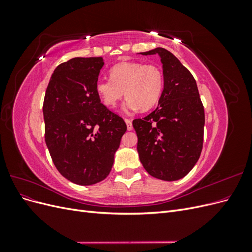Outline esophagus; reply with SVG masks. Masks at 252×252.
<instances>
[{
  "instance_id": "obj_1",
  "label": "esophagus",
  "mask_w": 252,
  "mask_h": 252,
  "mask_svg": "<svg viewBox=\"0 0 252 252\" xmlns=\"http://www.w3.org/2000/svg\"><path fill=\"white\" fill-rule=\"evenodd\" d=\"M125 123H126V125H127V129H128V130H132V122H131L130 120L126 119V120H125Z\"/></svg>"
}]
</instances>
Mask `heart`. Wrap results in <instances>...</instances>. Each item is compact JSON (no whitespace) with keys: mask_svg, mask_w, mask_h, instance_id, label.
Wrapping results in <instances>:
<instances>
[{"mask_svg":"<svg viewBox=\"0 0 252 252\" xmlns=\"http://www.w3.org/2000/svg\"><path fill=\"white\" fill-rule=\"evenodd\" d=\"M110 79L95 83V93L102 103L109 108L116 107L124 96L126 111L141 109L147 111L158 104L163 93L164 78L156 65L140 62H122L111 67Z\"/></svg>","mask_w":252,"mask_h":252,"instance_id":"heart-1","label":"heart"}]
</instances>
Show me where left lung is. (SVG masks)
<instances>
[{"instance_id":"1","label":"left lung","mask_w":252,"mask_h":252,"mask_svg":"<svg viewBox=\"0 0 252 252\" xmlns=\"http://www.w3.org/2000/svg\"><path fill=\"white\" fill-rule=\"evenodd\" d=\"M141 55L161 58L164 87L156 110L132 122L136 149L151 177L177 181L188 174L201 156L204 107L192 74L170 51L158 47Z\"/></svg>"}]
</instances>
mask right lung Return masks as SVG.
<instances>
[{
  "label": "right lung",
  "mask_w": 252,
  "mask_h": 252,
  "mask_svg": "<svg viewBox=\"0 0 252 252\" xmlns=\"http://www.w3.org/2000/svg\"><path fill=\"white\" fill-rule=\"evenodd\" d=\"M104 59L73 58L59 65L44 97L45 142L64 178L88 186L109 174L127 130L124 120L101 103L95 83Z\"/></svg>",
  "instance_id": "right-lung-1"
}]
</instances>
